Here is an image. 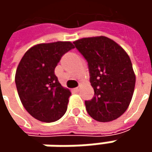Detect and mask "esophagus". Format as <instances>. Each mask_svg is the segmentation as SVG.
<instances>
[{"mask_svg":"<svg viewBox=\"0 0 152 152\" xmlns=\"http://www.w3.org/2000/svg\"><path fill=\"white\" fill-rule=\"evenodd\" d=\"M73 91H75V92H79V87H77V88L73 89Z\"/></svg>","mask_w":152,"mask_h":152,"instance_id":"esophagus-1","label":"esophagus"}]
</instances>
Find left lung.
Returning <instances> with one entry per match:
<instances>
[{
  "label": "left lung",
  "instance_id": "left-lung-1",
  "mask_svg": "<svg viewBox=\"0 0 152 152\" xmlns=\"http://www.w3.org/2000/svg\"><path fill=\"white\" fill-rule=\"evenodd\" d=\"M88 62L90 81L95 91L85 107L92 118L110 122L119 118L131 102L135 75L129 56L113 39L83 38L73 42Z\"/></svg>",
  "mask_w": 152,
  "mask_h": 152
}]
</instances>
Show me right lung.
Returning a JSON list of instances; mask_svg holds the SVG:
<instances>
[{"instance_id": "add662e5", "label": "right lung", "mask_w": 152, "mask_h": 152, "mask_svg": "<svg viewBox=\"0 0 152 152\" xmlns=\"http://www.w3.org/2000/svg\"><path fill=\"white\" fill-rule=\"evenodd\" d=\"M73 48L68 41L39 44L21 59L15 83L22 104L34 118L51 123L66 113L71 92L59 83L55 68L61 56Z\"/></svg>"}]
</instances>
